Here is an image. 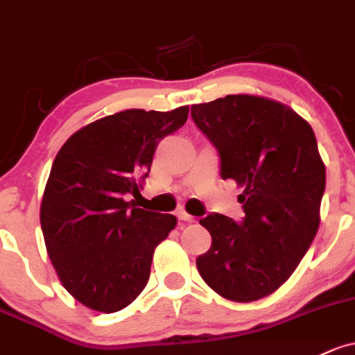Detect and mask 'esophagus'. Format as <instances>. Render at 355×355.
Instances as JSON below:
<instances>
[{
	"label": "esophagus",
	"instance_id": "obj_1",
	"mask_svg": "<svg viewBox=\"0 0 355 355\" xmlns=\"http://www.w3.org/2000/svg\"><path fill=\"white\" fill-rule=\"evenodd\" d=\"M176 216H178L179 220H182V222H186V223H193L194 222V216L188 215V213H186L184 209H179V211L176 213Z\"/></svg>",
	"mask_w": 355,
	"mask_h": 355
}]
</instances>
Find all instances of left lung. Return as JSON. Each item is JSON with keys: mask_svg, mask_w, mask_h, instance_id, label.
I'll list each match as a JSON object with an SVG mask.
<instances>
[{"mask_svg": "<svg viewBox=\"0 0 355 355\" xmlns=\"http://www.w3.org/2000/svg\"><path fill=\"white\" fill-rule=\"evenodd\" d=\"M196 127L220 155V176L243 186V220L209 213L200 223L211 247L198 272L223 298L249 303L276 291L313 242L325 191L315 133L291 108L228 94L191 106Z\"/></svg>", "mask_w": 355, "mask_h": 355, "instance_id": "8db88e82", "label": "left lung"}]
</instances>
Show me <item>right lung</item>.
Here are the masks:
<instances>
[{"mask_svg": "<svg viewBox=\"0 0 355 355\" xmlns=\"http://www.w3.org/2000/svg\"><path fill=\"white\" fill-rule=\"evenodd\" d=\"M188 112L125 110L86 125L55 155L40 207L45 247L64 288L91 310L128 306L146 288L155 247L176 227L174 215L127 198Z\"/></svg>", "mask_w": 355, "mask_h": 355, "instance_id": "1", "label": "right lung"}]
</instances>
